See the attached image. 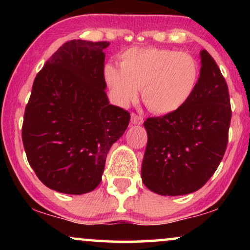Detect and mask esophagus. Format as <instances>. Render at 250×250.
Segmentation results:
<instances>
[{"mask_svg": "<svg viewBox=\"0 0 250 250\" xmlns=\"http://www.w3.org/2000/svg\"><path fill=\"white\" fill-rule=\"evenodd\" d=\"M131 123L134 125H141L143 123V117L142 116H140L138 114H134V112H132L131 114Z\"/></svg>", "mask_w": 250, "mask_h": 250, "instance_id": "34e87169", "label": "esophagus"}]
</instances>
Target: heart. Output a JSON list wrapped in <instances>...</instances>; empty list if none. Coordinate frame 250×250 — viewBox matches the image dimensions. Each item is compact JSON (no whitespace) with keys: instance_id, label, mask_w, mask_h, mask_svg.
I'll return each instance as SVG.
<instances>
[{"instance_id":"b5f03b06","label":"heart","mask_w":250,"mask_h":250,"mask_svg":"<svg viewBox=\"0 0 250 250\" xmlns=\"http://www.w3.org/2000/svg\"><path fill=\"white\" fill-rule=\"evenodd\" d=\"M119 66L107 63L104 76L119 104L138 97L155 114H170L189 101L199 81V66L189 53L160 47H131L119 57Z\"/></svg>"}]
</instances>
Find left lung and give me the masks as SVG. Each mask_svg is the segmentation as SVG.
<instances>
[{
    "label": "left lung",
    "mask_w": 250,
    "mask_h": 250,
    "mask_svg": "<svg viewBox=\"0 0 250 250\" xmlns=\"http://www.w3.org/2000/svg\"><path fill=\"white\" fill-rule=\"evenodd\" d=\"M197 87L179 110L145 122L148 143L141 176L162 196H183L204 187L217 169L229 140L231 104L220 68L206 50L200 52Z\"/></svg>",
    "instance_id": "8db88e82"
}]
</instances>
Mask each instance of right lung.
<instances>
[{"label": "right lung", "mask_w": 250, "mask_h": 250, "mask_svg": "<svg viewBox=\"0 0 250 250\" xmlns=\"http://www.w3.org/2000/svg\"><path fill=\"white\" fill-rule=\"evenodd\" d=\"M109 42L71 40L34 81L22 123L27 159L39 179L61 193L91 192L101 182L111 146L131 115L109 104L104 76Z\"/></svg>", "instance_id": "add662e5"}]
</instances>
